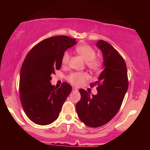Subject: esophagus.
Here are the masks:
<instances>
[{
	"label": "esophagus",
	"instance_id": "esophagus-1",
	"mask_svg": "<svg viewBox=\"0 0 150 150\" xmlns=\"http://www.w3.org/2000/svg\"><path fill=\"white\" fill-rule=\"evenodd\" d=\"M72 91H73V92H77V91H78V89H77V88H75V87H73Z\"/></svg>",
	"mask_w": 150,
	"mask_h": 150
}]
</instances>
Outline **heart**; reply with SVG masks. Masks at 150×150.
<instances>
[{
  "instance_id": "b5f03b06",
  "label": "heart",
  "mask_w": 150,
  "mask_h": 150,
  "mask_svg": "<svg viewBox=\"0 0 150 150\" xmlns=\"http://www.w3.org/2000/svg\"><path fill=\"white\" fill-rule=\"evenodd\" d=\"M76 52L86 62V65L93 72H98L102 69L103 62L100 59L96 58L95 50L87 44L78 45L75 49ZM70 55L68 52H65L62 58L63 65H67L69 62ZM88 77L86 73H71L68 77V81L75 86H81L85 82Z\"/></svg>"
}]
</instances>
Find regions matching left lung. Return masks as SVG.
Returning <instances> with one entry per match:
<instances>
[{"label": "left lung", "mask_w": 150, "mask_h": 150, "mask_svg": "<svg viewBox=\"0 0 150 150\" xmlns=\"http://www.w3.org/2000/svg\"><path fill=\"white\" fill-rule=\"evenodd\" d=\"M96 47L103 54V71L98 81V93L92 95L79 89L81 99L76 104L77 115L82 122L92 128L102 126L111 120L120 109L128 88L126 63L108 42L98 40Z\"/></svg>", "instance_id": "8db88e82"}]
</instances>
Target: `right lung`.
Instances as JSON below:
<instances>
[{"instance_id":"right-lung-1","label":"right lung","mask_w":150,"mask_h":150,"mask_svg":"<svg viewBox=\"0 0 150 150\" xmlns=\"http://www.w3.org/2000/svg\"><path fill=\"white\" fill-rule=\"evenodd\" d=\"M75 39L57 35L45 39L27 54L20 73V98L30 120L39 125H48L57 120L72 87L63 83L57 88L51 84L52 74L60 69L62 58Z\"/></svg>"}]
</instances>
